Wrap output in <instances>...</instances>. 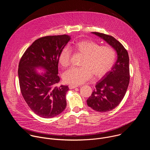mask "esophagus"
Listing matches in <instances>:
<instances>
[{
  "instance_id": "esophagus-1",
  "label": "esophagus",
  "mask_w": 150,
  "mask_h": 150,
  "mask_svg": "<svg viewBox=\"0 0 150 150\" xmlns=\"http://www.w3.org/2000/svg\"><path fill=\"white\" fill-rule=\"evenodd\" d=\"M78 86V85H69V89H74L75 88H77Z\"/></svg>"
}]
</instances>
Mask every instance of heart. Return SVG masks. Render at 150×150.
I'll return each mask as SVG.
<instances>
[{"label":"heart","instance_id":"heart-1","mask_svg":"<svg viewBox=\"0 0 150 150\" xmlns=\"http://www.w3.org/2000/svg\"><path fill=\"white\" fill-rule=\"evenodd\" d=\"M75 53L82 54L79 68H71L63 74L65 83L78 85L88 80L92 75L100 78L108 73L113 67L116 54L113 48L109 46H100L95 41L83 40L69 46ZM71 52L68 47L60 51L58 60L64 68L70 64Z\"/></svg>","mask_w":150,"mask_h":150}]
</instances>
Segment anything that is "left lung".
Listing matches in <instances>:
<instances>
[{"label":"left lung","instance_id":"left-lung-1","mask_svg":"<svg viewBox=\"0 0 150 150\" xmlns=\"http://www.w3.org/2000/svg\"><path fill=\"white\" fill-rule=\"evenodd\" d=\"M92 33L105 41L117 54L111 71L97 82L96 88L87 100L88 105L93 110L107 112L116 108L126 94L130 79L129 59L127 50L115 38L97 32Z\"/></svg>","mask_w":150,"mask_h":150}]
</instances>
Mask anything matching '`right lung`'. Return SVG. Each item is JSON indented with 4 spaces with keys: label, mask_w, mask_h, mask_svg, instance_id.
I'll list each match as a JSON object with an SVG mask.
<instances>
[{
    "label": "right lung",
    "mask_w": 150,
    "mask_h": 150,
    "mask_svg": "<svg viewBox=\"0 0 150 150\" xmlns=\"http://www.w3.org/2000/svg\"><path fill=\"white\" fill-rule=\"evenodd\" d=\"M71 40L64 34L41 37L26 50L19 63L18 77L22 95L36 115L52 118L61 113L67 107V85L57 87L60 81L58 57L60 51ZM46 72L38 74L37 68Z\"/></svg>",
    "instance_id": "right-lung-1"
}]
</instances>
